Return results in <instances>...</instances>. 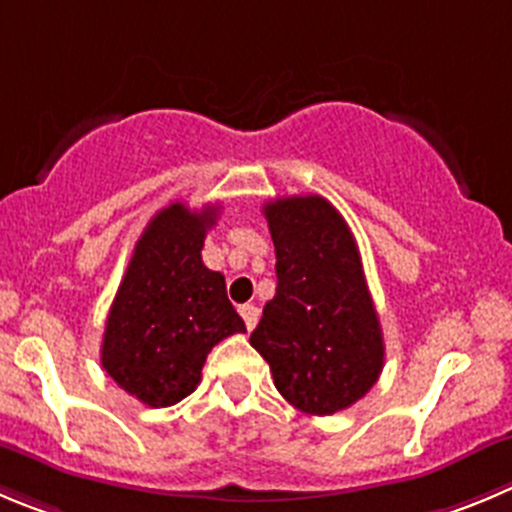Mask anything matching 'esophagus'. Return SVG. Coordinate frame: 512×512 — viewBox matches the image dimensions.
<instances>
[{
	"mask_svg": "<svg viewBox=\"0 0 512 512\" xmlns=\"http://www.w3.org/2000/svg\"><path fill=\"white\" fill-rule=\"evenodd\" d=\"M240 315H242V321H245L247 331H252V328L257 326V321H260V308H257V305H242Z\"/></svg>",
	"mask_w": 512,
	"mask_h": 512,
	"instance_id": "34e87169",
	"label": "esophagus"
}]
</instances>
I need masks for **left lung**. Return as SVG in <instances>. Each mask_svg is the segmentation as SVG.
<instances>
[{
    "label": "left lung",
    "instance_id": "left-lung-1",
    "mask_svg": "<svg viewBox=\"0 0 512 512\" xmlns=\"http://www.w3.org/2000/svg\"><path fill=\"white\" fill-rule=\"evenodd\" d=\"M275 245V298L250 343L305 414L356 404L384 369V336L346 219L318 194L262 207Z\"/></svg>",
    "mask_w": 512,
    "mask_h": 512
}]
</instances>
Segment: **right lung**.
<instances>
[{
  "mask_svg": "<svg viewBox=\"0 0 512 512\" xmlns=\"http://www.w3.org/2000/svg\"><path fill=\"white\" fill-rule=\"evenodd\" d=\"M219 207L161 209L136 242L108 313L100 364L146 407H171L202 381L207 353L245 333L222 272L202 262Z\"/></svg>",
  "mask_w": 512,
  "mask_h": 512,
  "instance_id": "add662e5",
  "label": "right lung"
}]
</instances>
